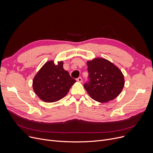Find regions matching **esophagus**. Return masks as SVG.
<instances>
[{"instance_id":"1","label":"esophagus","mask_w":153,"mask_h":153,"mask_svg":"<svg viewBox=\"0 0 153 153\" xmlns=\"http://www.w3.org/2000/svg\"><path fill=\"white\" fill-rule=\"evenodd\" d=\"M76 80H77V82H82V79L81 77H78Z\"/></svg>"}]
</instances>
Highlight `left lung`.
Wrapping results in <instances>:
<instances>
[{
    "label": "left lung",
    "mask_w": 153,
    "mask_h": 153,
    "mask_svg": "<svg viewBox=\"0 0 153 153\" xmlns=\"http://www.w3.org/2000/svg\"><path fill=\"white\" fill-rule=\"evenodd\" d=\"M87 65L89 81L84 87L92 99L107 102L121 93L125 85L124 76L115 64L98 58L88 61Z\"/></svg>",
    "instance_id": "left-lung-1"
}]
</instances>
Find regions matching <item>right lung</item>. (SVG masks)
<instances>
[{
  "label": "right lung",
  "instance_id": "1",
  "mask_svg": "<svg viewBox=\"0 0 153 153\" xmlns=\"http://www.w3.org/2000/svg\"><path fill=\"white\" fill-rule=\"evenodd\" d=\"M76 82L63 68V62H46L35 75L33 89L38 97L46 102H54L65 97Z\"/></svg>",
  "mask_w": 153,
  "mask_h": 153
}]
</instances>
